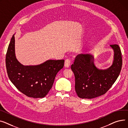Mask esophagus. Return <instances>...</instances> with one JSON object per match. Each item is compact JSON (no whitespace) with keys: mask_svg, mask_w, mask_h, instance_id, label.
<instances>
[{"mask_svg":"<svg viewBox=\"0 0 128 128\" xmlns=\"http://www.w3.org/2000/svg\"><path fill=\"white\" fill-rule=\"evenodd\" d=\"M71 64V60L69 59H66L64 62V66L66 68H69Z\"/></svg>","mask_w":128,"mask_h":128,"instance_id":"34e87169","label":"esophagus"}]
</instances>
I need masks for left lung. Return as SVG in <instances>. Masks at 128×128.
Here are the masks:
<instances>
[{"label":"left lung","instance_id":"8db88e82","mask_svg":"<svg viewBox=\"0 0 128 128\" xmlns=\"http://www.w3.org/2000/svg\"><path fill=\"white\" fill-rule=\"evenodd\" d=\"M110 46L114 50V60L106 69H98L91 54H79L76 57L71 68L76 79L75 90L80 98L92 99L105 94L117 79L122 67V52L117 44Z\"/></svg>","mask_w":128,"mask_h":128}]
</instances>
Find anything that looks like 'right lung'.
I'll list each match as a JSON object with an SVG mask.
<instances>
[{
  "instance_id": "add662e5",
  "label": "right lung",
  "mask_w": 128,
  "mask_h": 128,
  "mask_svg": "<svg viewBox=\"0 0 128 128\" xmlns=\"http://www.w3.org/2000/svg\"><path fill=\"white\" fill-rule=\"evenodd\" d=\"M64 62V60H48L36 66L22 64L15 54L14 34L6 57V71L11 82L21 92L34 98H42L47 95Z\"/></svg>"
}]
</instances>
